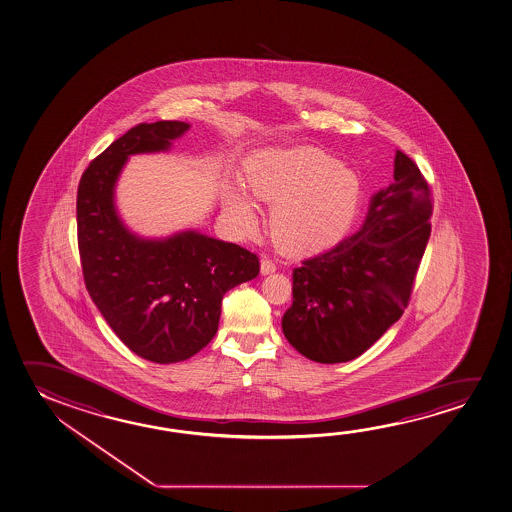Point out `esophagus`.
Returning <instances> with one entry per match:
<instances>
[{
	"label": "esophagus",
	"mask_w": 512,
	"mask_h": 512,
	"mask_svg": "<svg viewBox=\"0 0 512 512\" xmlns=\"http://www.w3.org/2000/svg\"><path fill=\"white\" fill-rule=\"evenodd\" d=\"M277 265L274 261L270 260V258H261V274L263 276H268V274H272V272H276Z\"/></svg>",
	"instance_id": "obj_1"
}]
</instances>
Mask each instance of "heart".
<instances>
[{"label": "heart", "instance_id": "1", "mask_svg": "<svg viewBox=\"0 0 512 512\" xmlns=\"http://www.w3.org/2000/svg\"><path fill=\"white\" fill-rule=\"evenodd\" d=\"M245 185L258 199L274 203L270 233L292 252L336 244L349 231L361 197L356 171L309 146L260 151L247 162ZM226 211L242 233L258 226V208L242 188L229 190Z\"/></svg>", "mask_w": 512, "mask_h": 512}]
</instances>
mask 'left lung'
<instances>
[{"label": "left lung", "instance_id": "left-lung-1", "mask_svg": "<svg viewBox=\"0 0 512 512\" xmlns=\"http://www.w3.org/2000/svg\"><path fill=\"white\" fill-rule=\"evenodd\" d=\"M393 179L372 195L359 231L293 268V302L281 325L293 349L311 361L356 359L407 308L429 242L432 199L402 151Z\"/></svg>", "mask_w": 512, "mask_h": 512}]
</instances>
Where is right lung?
Returning a JSON list of instances; mask_svg holds the SVG:
<instances>
[{
	"label": "right lung",
	"instance_id": "right-lung-1",
	"mask_svg": "<svg viewBox=\"0 0 512 512\" xmlns=\"http://www.w3.org/2000/svg\"><path fill=\"white\" fill-rule=\"evenodd\" d=\"M190 124H138L83 172L76 197L78 249L90 299L137 356L169 365L204 349L219 329L224 293L260 274L256 254L194 229L167 238L131 233L115 185L131 155L169 151Z\"/></svg>",
	"mask_w": 512,
	"mask_h": 512
}]
</instances>
